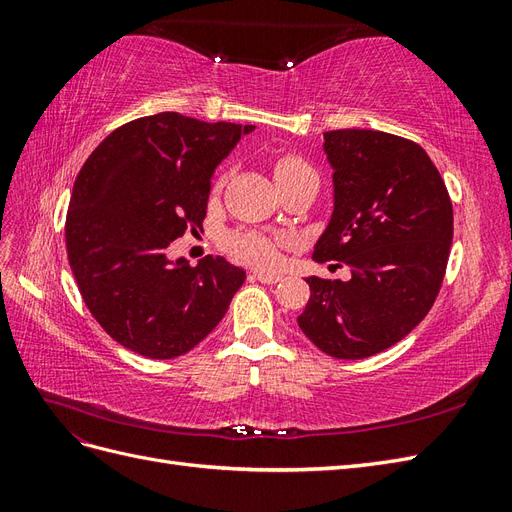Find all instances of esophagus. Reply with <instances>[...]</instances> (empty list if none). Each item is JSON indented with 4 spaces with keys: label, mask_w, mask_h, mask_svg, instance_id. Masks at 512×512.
Instances as JSON below:
<instances>
[{
    "label": "esophagus",
    "mask_w": 512,
    "mask_h": 512,
    "mask_svg": "<svg viewBox=\"0 0 512 512\" xmlns=\"http://www.w3.org/2000/svg\"><path fill=\"white\" fill-rule=\"evenodd\" d=\"M250 280H258V282H262V284H277L282 280V275L280 273H265V271H254L252 275H250Z\"/></svg>",
    "instance_id": "obj_1"
}]
</instances>
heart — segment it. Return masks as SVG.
<instances>
[{
  "instance_id": "heart-1",
  "label": "heart",
  "mask_w": 512,
  "mask_h": 512,
  "mask_svg": "<svg viewBox=\"0 0 512 512\" xmlns=\"http://www.w3.org/2000/svg\"><path fill=\"white\" fill-rule=\"evenodd\" d=\"M275 179L277 183L290 179L294 175L301 173H314L301 158L294 156H282L280 160L275 162ZM230 252L235 254L239 260L247 262V265L254 267H271L277 262V239L262 235V232H254V230H243V232H235L228 241Z\"/></svg>"
}]
</instances>
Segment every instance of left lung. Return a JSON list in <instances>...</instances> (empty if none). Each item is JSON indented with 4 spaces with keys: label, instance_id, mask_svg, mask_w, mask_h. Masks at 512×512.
<instances>
[{
    "label": "left lung",
    "instance_id": "1",
    "mask_svg": "<svg viewBox=\"0 0 512 512\" xmlns=\"http://www.w3.org/2000/svg\"><path fill=\"white\" fill-rule=\"evenodd\" d=\"M333 213L314 260L344 262L350 280L305 277L297 318L335 359H367L401 342L436 301L453 243V205L425 149L378 130L324 132Z\"/></svg>",
    "mask_w": 512,
    "mask_h": 512
}]
</instances>
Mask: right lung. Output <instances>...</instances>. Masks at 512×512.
Wrapping results in <instances>:
<instances>
[{
    "mask_svg": "<svg viewBox=\"0 0 512 512\" xmlns=\"http://www.w3.org/2000/svg\"><path fill=\"white\" fill-rule=\"evenodd\" d=\"M254 126L179 113L108 134L74 181L66 247L83 301L117 344L175 359L218 327L245 271L222 256L190 267L166 250L203 228L211 177Z\"/></svg>",
    "mask_w": 512,
    "mask_h": 512,
    "instance_id": "1",
    "label": "right lung"
}]
</instances>
